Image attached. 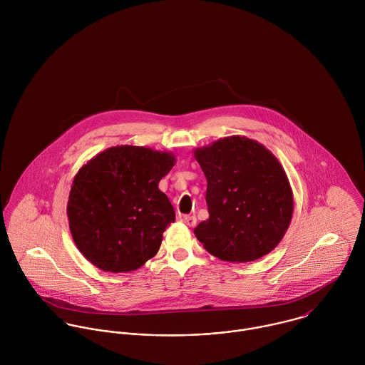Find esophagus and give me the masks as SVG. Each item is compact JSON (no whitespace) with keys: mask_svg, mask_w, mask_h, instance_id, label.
Listing matches in <instances>:
<instances>
[{"mask_svg":"<svg viewBox=\"0 0 365 365\" xmlns=\"http://www.w3.org/2000/svg\"><path fill=\"white\" fill-rule=\"evenodd\" d=\"M181 220L188 225V226H195L197 225V217L195 216H190V215H184L181 216Z\"/></svg>","mask_w":365,"mask_h":365,"instance_id":"1","label":"esophagus"}]
</instances>
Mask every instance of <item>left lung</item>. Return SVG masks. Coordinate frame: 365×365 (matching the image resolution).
Returning <instances> with one entry per match:
<instances>
[{
    "mask_svg": "<svg viewBox=\"0 0 365 365\" xmlns=\"http://www.w3.org/2000/svg\"><path fill=\"white\" fill-rule=\"evenodd\" d=\"M207 177L209 217L194 233L212 256L259 260L289 227L294 198L278 158L257 140L229 136L194 152Z\"/></svg>",
    "mask_w": 365,
    "mask_h": 365,
    "instance_id": "left-lung-1",
    "label": "left lung"
}]
</instances>
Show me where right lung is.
<instances>
[{
	"mask_svg": "<svg viewBox=\"0 0 365 365\" xmlns=\"http://www.w3.org/2000/svg\"><path fill=\"white\" fill-rule=\"evenodd\" d=\"M173 153L122 145L88 160L76 174L67 202L80 253L106 272H129L155 257L165 227L175 220L160 180Z\"/></svg>",
	"mask_w": 365,
	"mask_h": 365,
	"instance_id": "obj_1",
	"label": "right lung"
}]
</instances>
